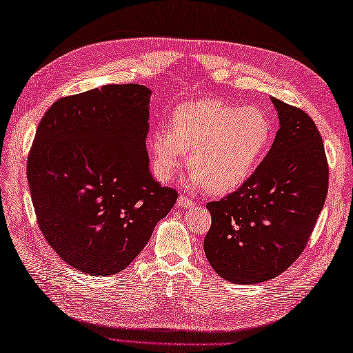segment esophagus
<instances>
[{
	"instance_id": "34e87169",
	"label": "esophagus",
	"mask_w": 353,
	"mask_h": 353,
	"mask_svg": "<svg viewBox=\"0 0 353 353\" xmlns=\"http://www.w3.org/2000/svg\"><path fill=\"white\" fill-rule=\"evenodd\" d=\"M177 205H179V206H182V208H192V206H194V201H192V200H190L188 197L181 196V197L177 199Z\"/></svg>"
}]
</instances>
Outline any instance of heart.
I'll return each instance as SVG.
<instances>
[{
    "label": "heart",
    "mask_w": 353,
    "mask_h": 353,
    "mask_svg": "<svg viewBox=\"0 0 353 353\" xmlns=\"http://www.w3.org/2000/svg\"><path fill=\"white\" fill-rule=\"evenodd\" d=\"M272 123L256 106L239 108L219 100H200L179 106L171 129L152 137V162L161 182L174 177L191 152L194 168L185 186L226 194L239 188L256 170L272 142Z\"/></svg>",
    "instance_id": "obj_1"
}]
</instances>
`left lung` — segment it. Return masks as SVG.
<instances>
[{
    "instance_id": "1",
    "label": "left lung",
    "mask_w": 353,
    "mask_h": 353,
    "mask_svg": "<svg viewBox=\"0 0 353 353\" xmlns=\"http://www.w3.org/2000/svg\"><path fill=\"white\" fill-rule=\"evenodd\" d=\"M279 130L241 188L206 208L203 249L223 279L259 283L285 272L308 243L327 194L325 145L302 109L273 99Z\"/></svg>"
}]
</instances>
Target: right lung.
<instances>
[{
	"mask_svg": "<svg viewBox=\"0 0 353 353\" xmlns=\"http://www.w3.org/2000/svg\"><path fill=\"white\" fill-rule=\"evenodd\" d=\"M150 97L137 83L65 97L36 130L27 179L37 224L59 256L86 274L124 270L177 200L150 171Z\"/></svg>",
	"mask_w": 353,
	"mask_h": 353,
	"instance_id": "1",
	"label": "right lung"
}]
</instances>
